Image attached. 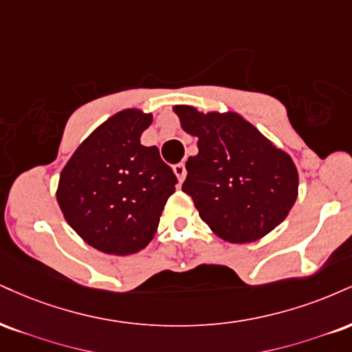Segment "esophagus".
Instances as JSON below:
<instances>
[{"instance_id": "1", "label": "esophagus", "mask_w": 352, "mask_h": 352, "mask_svg": "<svg viewBox=\"0 0 352 352\" xmlns=\"http://www.w3.org/2000/svg\"><path fill=\"white\" fill-rule=\"evenodd\" d=\"M173 172H175V175H177V179H179V182H184L185 177H187V168H185L184 162L173 165Z\"/></svg>"}]
</instances>
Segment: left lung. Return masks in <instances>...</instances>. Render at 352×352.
I'll list each match as a JSON object with an SVG mask.
<instances>
[{
    "instance_id": "1",
    "label": "left lung",
    "mask_w": 352,
    "mask_h": 352,
    "mask_svg": "<svg viewBox=\"0 0 352 352\" xmlns=\"http://www.w3.org/2000/svg\"><path fill=\"white\" fill-rule=\"evenodd\" d=\"M182 128L198 138L182 190L219 238L234 244L261 239L287 218L298 195L294 160L236 113L175 107Z\"/></svg>"
}]
</instances>
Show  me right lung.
<instances>
[{
    "instance_id": "add662e5",
    "label": "right lung",
    "mask_w": 352,
    "mask_h": 352,
    "mask_svg": "<svg viewBox=\"0 0 352 352\" xmlns=\"http://www.w3.org/2000/svg\"><path fill=\"white\" fill-rule=\"evenodd\" d=\"M152 116L124 109L80 144L60 173L57 201L67 223L101 252L146 248L175 192L177 177L155 146L141 144Z\"/></svg>"
}]
</instances>
